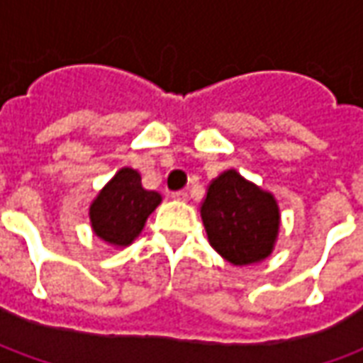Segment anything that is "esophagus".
Returning a JSON list of instances; mask_svg holds the SVG:
<instances>
[{
  "mask_svg": "<svg viewBox=\"0 0 363 363\" xmlns=\"http://www.w3.org/2000/svg\"><path fill=\"white\" fill-rule=\"evenodd\" d=\"M171 198H173V200H179V202H186V200H189V192H186V190H177V192L171 194Z\"/></svg>",
  "mask_w": 363,
  "mask_h": 363,
  "instance_id": "34e87169",
  "label": "esophagus"
}]
</instances>
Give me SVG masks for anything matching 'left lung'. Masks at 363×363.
<instances>
[{"instance_id": "obj_1", "label": "left lung", "mask_w": 363, "mask_h": 363, "mask_svg": "<svg viewBox=\"0 0 363 363\" xmlns=\"http://www.w3.org/2000/svg\"><path fill=\"white\" fill-rule=\"evenodd\" d=\"M208 241L231 264H255L270 252L280 229L276 198L235 169L213 179L200 206Z\"/></svg>"}]
</instances>
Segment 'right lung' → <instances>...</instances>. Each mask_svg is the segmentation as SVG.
Masks as SVG:
<instances>
[{
  "label": "right lung",
  "mask_w": 363,
  "mask_h": 363,
  "mask_svg": "<svg viewBox=\"0 0 363 363\" xmlns=\"http://www.w3.org/2000/svg\"><path fill=\"white\" fill-rule=\"evenodd\" d=\"M161 204V194L142 186L135 169L124 167L106 182L89 208L91 228L104 243L128 247L142 233L150 213Z\"/></svg>",
  "instance_id": "obj_1"
}]
</instances>
